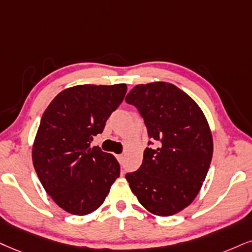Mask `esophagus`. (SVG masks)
Returning a JSON list of instances; mask_svg holds the SVG:
<instances>
[{
	"label": "esophagus",
	"mask_w": 252,
	"mask_h": 252,
	"mask_svg": "<svg viewBox=\"0 0 252 252\" xmlns=\"http://www.w3.org/2000/svg\"><path fill=\"white\" fill-rule=\"evenodd\" d=\"M116 157H117L118 161H119V162L123 164V162H124V155L123 154H118V155H116Z\"/></svg>",
	"instance_id": "esophagus-1"
}]
</instances>
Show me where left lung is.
I'll use <instances>...</instances> for the list:
<instances>
[{
	"instance_id": "8db88e82",
	"label": "left lung",
	"mask_w": 252,
	"mask_h": 252,
	"mask_svg": "<svg viewBox=\"0 0 252 252\" xmlns=\"http://www.w3.org/2000/svg\"><path fill=\"white\" fill-rule=\"evenodd\" d=\"M144 118L148 136L142 164L126 180L141 206L157 216H170L197 196L213 158V135L200 106L170 83L136 85L126 95ZM148 144H152L150 141Z\"/></svg>"
}]
</instances>
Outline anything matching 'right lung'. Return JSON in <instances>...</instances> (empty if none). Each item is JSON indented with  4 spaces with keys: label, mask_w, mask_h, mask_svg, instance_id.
Listing matches in <instances>:
<instances>
[{
    "label": "right lung",
    "mask_w": 252,
    "mask_h": 252,
    "mask_svg": "<svg viewBox=\"0 0 252 252\" xmlns=\"http://www.w3.org/2000/svg\"><path fill=\"white\" fill-rule=\"evenodd\" d=\"M126 91V84L72 86L58 93L43 113L32 163L43 188L65 212L83 216L97 210L119 178L116 158L90 146Z\"/></svg>",
    "instance_id": "right-lung-1"
}]
</instances>
